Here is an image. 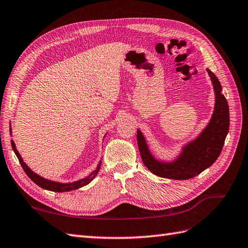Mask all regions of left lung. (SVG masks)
I'll return each mask as SVG.
<instances>
[{"label": "left lung", "instance_id": "1", "mask_svg": "<svg viewBox=\"0 0 248 248\" xmlns=\"http://www.w3.org/2000/svg\"><path fill=\"white\" fill-rule=\"evenodd\" d=\"M208 72L216 93V106L211 120L197 140L183 148L173 162L155 159L147 146L142 133L137 130V142L142 163L155 175L171 180H188L203 172L214 164L220 155L229 130V108L222 85L216 75Z\"/></svg>", "mask_w": 248, "mask_h": 248}]
</instances>
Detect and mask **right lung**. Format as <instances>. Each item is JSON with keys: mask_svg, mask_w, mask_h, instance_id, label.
Instances as JSON below:
<instances>
[{"mask_svg": "<svg viewBox=\"0 0 248 248\" xmlns=\"http://www.w3.org/2000/svg\"><path fill=\"white\" fill-rule=\"evenodd\" d=\"M10 132H11V129H10ZM11 147H13L14 151L16 155V157H18L19 162L22 166L23 170L25 171V173L28 175V177L31 178V180L36 183L37 185L39 187H41L43 189H46V190H49V191H55V192H64V191H72V190H75V189H78V188H81L85 185H88L89 183H91L92 181L94 180V178L96 177L97 173L99 172V169H100V166H101V162L98 164L96 170H94L92 173L86 176L84 178H82V180H79L77 182H74V183H68V184H62V183H58V182H53V181H49V180H46V178L42 177L38 175L37 173H34L33 171L31 170V168H28L27 165L23 162V159L21 157L20 153L18 152V150H16V145L14 140H11Z\"/></svg>", "mask_w": 248, "mask_h": 248, "instance_id": "obj_1", "label": "right lung"}]
</instances>
